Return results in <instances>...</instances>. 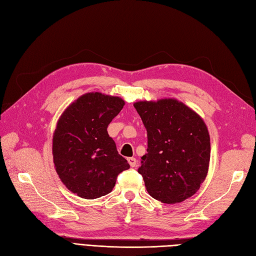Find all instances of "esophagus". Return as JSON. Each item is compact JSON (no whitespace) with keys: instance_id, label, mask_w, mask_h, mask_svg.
I'll return each instance as SVG.
<instances>
[{"instance_id":"1","label":"esophagus","mask_w":256,"mask_h":256,"mask_svg":"<svg viewBox=\"0 0 256 256\" xmlns=\"http://www.w3.org/2000/svg\"><path fill=\"white\" fill-rule=\"evenodd\" d=\"M127 160H128V162H129V164H130V167H132V168L136 167V164H138V160H136V158H134V157H129Z\"/></svg>"}]
</instances>
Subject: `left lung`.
<instances>
[{"mask_svg": "<svg viewBox=\"0 0 256 256\" xmlns=\"http://www.w3.org/2000/svg\"><path fill=\"white\" fill-rule=\"evenodd\" d=\"M148 131V153L138 172L154 199L178 204L192 197L208 174L210 134L194 110L174 98L134 103Z\"/></svg>", "mask_w": 256, "mask_h": 256, "instance_id": "left-lung-1", "label": "left lung"}]
</instances>
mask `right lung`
<instances>
[{"label": "right lung", "mask_w": 256, "mask_h": 256, "mask_svg": "<svg viewBox=\"0 0 256 256\" xmlns=\"http://www.w3.org/2000/svg\"><path fill=\"white\" fill-rule=\"evenodd\" d=\"M124 106L120 96L87 92L59 117L52 136L54 169L66 188L80 198L108 195L117 176L130 167L108 134Z\"/></svg>", "instance_id": "right-lung-1"}]
</instances>
